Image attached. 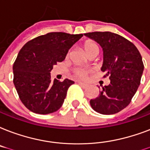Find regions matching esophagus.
I'll list each match as a JSON object with an SVG mask.
<instances>
[{"instance_id": "esophagus-1", "label": "esophagus", "mask_w": 150, "mask_h": 150, "mask_svg": "<svg viewBox=\"0 0 150 150\" xmlns=\"http://www.w3.org/2000/svg\"><path fill=\"white\" fill-rule=\"evenodd\" d=\"M78 83L81 86V87H83V88H87L88 87V85L87 84V83H83V82H81V81H78Z\"/></svg>"}]
</instances>
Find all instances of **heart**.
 Wrapping results in <instances>:
<instances>
[{
    "label": "heart",
    "instance_id": "obj_1",
    "mask_svg": "<svg viewBox=\"0 0 150 150\" xmlns=\"http://www.w3.org/2000/svg\"><path fill=\"white\" fill-rule=\"evenodd\" d=\"M84 49L87 52L88 54H90L91 52H93L95 49H98V45H96V43L93 41H86L84 44ZM91 71V69H87L84 67H76L74 69V74L76 76L81 77V78H85L87 75H88L90 72Z\"/></svg>",
    "mask_w": 150,
    "mask_h": 150
}]
</instances>
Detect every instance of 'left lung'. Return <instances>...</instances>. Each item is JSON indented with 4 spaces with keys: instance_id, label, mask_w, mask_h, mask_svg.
Listing matches in <instances>:
<instances>
[{
    "instance_id": "1",
    "label": "left lung",
    "mask_w": 150,
    "mask_h": 150,
    "mask_svg": "<svg viewBox=\"0 0 150 150\" xmlns=\"http://www.w3.org/2000/svg\"><path fill=\"white\" fill-rule=\"evenodd\" d=\"M84 35L96 40L103 50V77L110 83L103 87L99 95L90 100L91 108L102 114H114L129 105L138 90L143 73L141 54L135 45L111 32H92Z\"/></svg>"
}]
</instances>
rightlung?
I'll use <instances>...</instances> for the list:
<instances>
[{"label": "right lung", "instance_id": "right-lung-1", "mask_svg": "<svg viewBox=\"0 0 150 150\" xmlns=\"http://www.w3.org/2000/svg\"><path fill=\"white\" fill-rule=\"evenodd\" d=\"M83 37L52 32L28 41L13 65V82L23 105L38 114H49L63 104L69 86L74 82L65 79L52 82L50 72L66 58L69 49Z\"/></svg>", "mask_w": 150, "mask_h": 150}]
</instances>
